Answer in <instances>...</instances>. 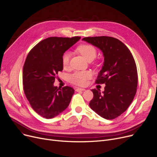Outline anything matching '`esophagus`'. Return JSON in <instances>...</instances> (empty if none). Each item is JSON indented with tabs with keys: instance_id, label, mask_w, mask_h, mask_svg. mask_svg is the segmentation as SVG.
<instances>
[{
	"instance_id": "34e87169",
	"label": "esophagus",
	"mask_w": 157,
	"mask_h": 157,
	"mask_svg": "<svg viewBox=\"0 0 157 157\" xmlns=\"http://www.w3.org/2000/svg\"><path fill=\"white\" fill-rule=\"evenodd\" d=\"M85 88H77L76 89V92H80V91H85Z\"/></svg>"
}]
</instances>
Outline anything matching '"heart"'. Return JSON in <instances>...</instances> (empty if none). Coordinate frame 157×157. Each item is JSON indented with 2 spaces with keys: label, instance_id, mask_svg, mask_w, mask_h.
<instances>
[{
  "label": "heart",
  "instance_id": "1",
  "mask_svg": "<svg viewBox=\"0 0 157 157\" xmlns=\"http://www.w3.org/2000/svg\"><path fill=\"white\" fill-rule=\"evenodd\" d=\"M76 50L88 62L92 61L97 54L95 48L88 44L79 46ZM69 60L70 54L69 53H63L62 56V64L64 68L67 67L69 65ZM92 76V74L90 71H76L69 76V81L74 85L85 86L86 85L88 80L91 78Z\"/></svg>",
  "mask_w": 157,
  "mask_h": 157
}]
</instances>
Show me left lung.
<instances>
[{"instance_id": "8db88e82", "label": "left lung", "mask_w": 157, "mask_h": 157, "mask_svg": "<svg viewBox=\"0 0 157 157\" xmlns=\"http://www.w3.org/2000/svg\"><path fill=\"white\" fill-rule=\"evenodd\" d=\"M83 40L103 52L104 63L95 80L105 84L104 91L92 89L94 97L90 107L98 115L113 120L124 113L137 92V71L129 49L118 39L108 36L84 37Z\"/></svg>"}]
</instances>
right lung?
I'll list each match as a JSON object with an SVG mask.
<instances>
[{"label":"right lung","instance_id":"add662e5","mask_svg":"<svg viewBox=\"0 0 157 157\" xmlns=\"http://www.w3.org/2000/svg\"><path fill=\"white\" fill-rule=\"evenodd\" d=\"M80 37H50L29 52L23 69L25 94L30 105L43 118H53L69 105L74 90L53 86L58 72L63 70L62 56Z\"/></svg>","mask_w":157,"mask_h":157}]
</instances>
